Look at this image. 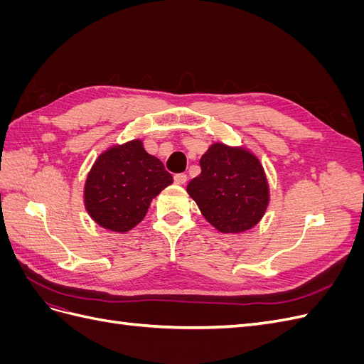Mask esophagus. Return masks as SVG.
Here are the masks:
<instances>
[{
    "instance_id": "obj_1",
    "label": "esophagus",
    "mask_w": 364,
    "mask_h": 364,
    "mask_svg": "<svg viewBox=\"0 0 364 364\" xmlns=\"http://www.w3.org/2000/svg\"><path fill=\"white\" fill-rule=\"evenodd\" d=\"M186 174L185 173H178V174H174V182L178 183V185H183L185 182H186Z\"/></svg>"
}]
</instances>
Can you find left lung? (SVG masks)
Returning a JSON list of instances; mask_svg holds the SVG:
<instances>
[{
	"label": "left lung",
	"mask_w": 364,
	"mask_h": 364,
	"mask_svg": "<svg viewBox=\"0 0 364 364\" xmlns=\"http://www.w3.org/2000/svg\"><path fill=\"white\" fill-rule=\"evenodd\" d=\"M200 168L186 191L217 230L238 234L259 222L269 205V183L255 155L215 142L200 158Z\"/></svg>",
	"instance_id": "obj_1"
}]
</instances>
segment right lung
<instances>
[{
	"label": "right lung",
	"instance_id": "1",
	"mask_svg": "<svg viewBox=\"0 0 364 364\" xmlns=\"http://www.w3.org/2000/svg\"><path fill=\"white\" fill-rule=\"evenodd\" d=\"M173 176L139 139L103 151L87 174L85 206L95 223L127 232L146 217L150 202Z\"/></svg>",
	"mask_w": 364,
	"mask_h": 364
}]
</instances>
